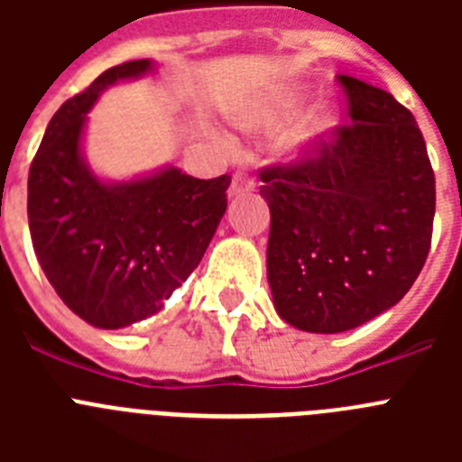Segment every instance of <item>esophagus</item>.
<instances>
[{
	"label": "esophagus",
	"mask_w": 462,
	"mask_h": 462,
	"mask_svg": "<svg viewBox=\"0 0 462 462\" xmlns=\"http://www.w3.org/2000/svg\"><path fill=\"white\" fill-rule=\"evenodd\" d=\"M252 189H254V182H252L250 175L236 173L234 180H231V187H228V196H231V199H236V196H243Z\"/></svg>",
	"instance_id": "obj_1"
}]
</instances>
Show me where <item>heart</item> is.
I'll return each instance as SVG.
<instances>
[{"instance_id":"1","label":"heart","mask_w":462,"mask_h":462,"mask_svg":"<svg viewBox=\"0 0 462 462\" xmlns=\"http://www.w3.org/2000/svg\"><path fill=\"white\" fill-rule=\"evenodd\" d=\"M333 126H336V117L330 113H314V116L305 117L300 125H296V129L289 136V145L296 152H310L333 132Z\"/></svg>"}]
</instances>
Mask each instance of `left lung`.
Segmentation results:
<instances>
[{"label": "left lung", "instance_id": "1", "mask_svg": "<svg viewBox=\"0 0 462 462\" xmlns=\"http://www.w3.org/2000/svg\"><path fill=\"white\" fill-rule=\"evenodd\" d=\"M352 125L314 157L263 171L266 268L282 319L352 330L393 308L426 263L435 175L414 116L383 89L337 79Z\"/></svg>", "mask_w": 462, "mask_h": 462}]
</instances>
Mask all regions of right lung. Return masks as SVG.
Segmentation results:
<instances>
[{
	"label": "right lung",
	"instance_id": "1",
	"mask_svg": "<svg viewBox=\"0 0 462 462\" xmlns=\"http://www.w3.org/2000/svg\"><path fill=\"white\" fill-rule=\"evenodd\" d=\"M157 69L117 64L48 122L30 166L27 217L36 259L57 296L97 328H125L164 308L201 263L226 212L231 175L199 180L162 166L104 180L83 150L88 113L108 88Z\"/></svg>",
	"mask_w": 462,
	"mask_h": 462
}]
</instances>
